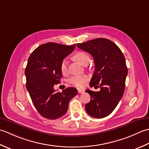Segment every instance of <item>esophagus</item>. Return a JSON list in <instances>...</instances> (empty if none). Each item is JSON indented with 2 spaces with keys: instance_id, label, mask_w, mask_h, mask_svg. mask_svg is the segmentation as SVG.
Listing matches in <instances>:
<instances>
[{
  "instance_id": "esophagus-1",
  "label": "esophagus",
  "mask_w": 149,
  "mask_h": 149,
  "mask_svg": "<svg viewBox=\"0 0 149 149\" xmlns=\"http://www.w3.org/2000/svg\"><path fill=\"white\" fill-rule=\"evenodd\" d=\"M78 93L81 94V93H84L85 92V91L83 89H78Z\"/></svg>"
}]
</instances>
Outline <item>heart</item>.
<instances>
[{
  "label": "heart",
  "instance_id": "1",
  "mask_svg": "<svg viewBox=\"0 0 149 149\" xmlns=\"http://www.w3.org/2000/svg\"><path fill=\"white\" fill-rule=\"evenodd\" d=\"M73 58L74 60L82 65L86 64L87 62H89L90 60L89 55L86 53L83 52V51H78V52L76 53L73 55ZM67 63H68V62H67L66 59L62 60V61L60 63V71H61L63 74H66L67 71H68ZM87 80L88 77L86 75H78L71 77L69 79V81L71 84L73 85V86L76 87H83L86 86Z\"/></svg>",
  "mask_w": 149,
  "mask_h": 149
}]
</instances>
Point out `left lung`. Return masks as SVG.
Masks as SVG:
<instances>
[{
	"instance_id": "left-lung-1",
	"label": "left lung",
	"mask_w": 149,
	"mask_h": 149,
	"mask_svg": "<svg viewBox=\"0 0 149 149\" xmlns=\"http://www.w3.org/2000/svg\"><path fill=\"white\" fill-rule=\"evenodd\" d=\"M80 49L91 54L95 69L90 87H99L100 91L89 89L91 100L85 106L91 116H107L116 107L122 98L128 70L120 49L109 39L99 38L77 44Z\"/></svg>"
}]
</instances>
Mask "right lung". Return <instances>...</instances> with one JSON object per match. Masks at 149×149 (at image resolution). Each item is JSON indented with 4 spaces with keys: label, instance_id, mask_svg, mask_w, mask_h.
Returning a JSON list of instances; mask_svg holds the SVG:
<instances>
[{
    "label": "right lung",
    "instance_id": "obj_1",
    "mask_svg": "<svg viewBox=\"0 0 149 149\" xmlns=\"http://www.w3.org/2000/svg\"><path fill=\"white\" fill-rule=\"evenodd\" d=\"M74 47L75 44L48 42L36 48L28 58L25 69L27 90L36 110L47 119L63 116L69 101L78 93L74 87L66 88L62 93L54 89L62 78L60 63Z\"/></svg>",
    "mask_w": 149,
    "mask_h": 149
}]
</instances>
